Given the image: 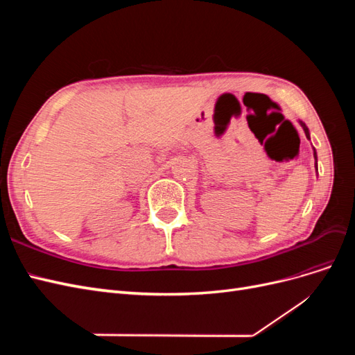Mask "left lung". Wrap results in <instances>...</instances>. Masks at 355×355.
<instances>
[{"label":"left lung","instance_id":"8db88e82","mask_svg":"<svg viewBox=\"0 0 355 355\" xmlns=\"http://www.w3.org/2000/svg\"><path fill=\"white\" fill-rule=\"evenodd\" d=\"M299 124H300V127L304 128V132H305V136L309 139V130H308V127H306V124L304 123V121H299ZM314 158H315V170H317V153H315V149H314Z\"/></svg>","mask_w":355,"mask_h":355}]
</instances>
